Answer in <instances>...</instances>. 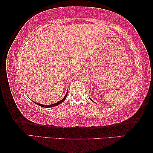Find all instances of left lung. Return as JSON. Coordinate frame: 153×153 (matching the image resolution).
Instances as JSON below:
<instances>
[{
  "mask_svg": "<svg viewBox=\"0 0 153 153\" xmlns=\"http://www.w3.org/2000/svg\"><path fill=\"white\" fill-rule=\"evenodd\" d=\"M90 100H91V98H90ZM92 102H94V101H93V100H92Z\"/></svg>",
  "mask_w": 153,
  "mask_h": 153,
  "instance_id": "1",
  "label": "left lung"
}]
</instances>
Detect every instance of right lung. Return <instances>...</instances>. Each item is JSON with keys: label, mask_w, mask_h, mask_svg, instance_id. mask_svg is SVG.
I'll list each match as a JSON object with an SVG mask.
<instances>
[{"label": "right lung", "mask_w": 153, "mask_h": 153, "mask_svg": "<svg viewBox=\"0 0 153 153\" xmlns=\"http://www.w3.org/2000/svg\"><path fill=\"white\" fill-rule=\"evenodd\" d=\"M68 91H67V93L66 94V95H65V96L64 97V98L62 99V100H60V101H59V102H56V103H55V104H49V105H45V104H39V103H36V102H34L35 104H37L38 105V106H41V107H43V108H51V107H54V106H57V105H59V104H61V103H62V102H63L65 100H66V96H67V94H68Z\"/></svg>", "instance_id": "right-lung-1"}]
</instances>
